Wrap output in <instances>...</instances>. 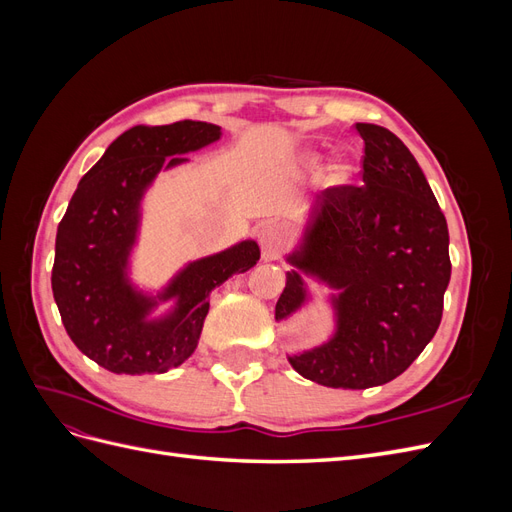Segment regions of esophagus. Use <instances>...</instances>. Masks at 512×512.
Returning a JSON list of instances; mask_svg holds the SVG:
<instances>
[{
  "label": "esophagus",
  "instance_id": "esophagus-1",
  "mask_svg": "<svg viewBox=\"0 0 512 512\" xmlns=\"http://www.w3.org/2000/svg\"><path fill=\"white\" fill-rule=\"evenodd\" d=\"M260 245H262V254H265L267 260L280 258V254L286 247V230L275 222L265 224L260 228Z\"/></svg>",
  "mask_w": 512,
  "mask_h": 512
}]
</instances>
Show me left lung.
<instances>
[{"instance_id": "8db88e82", "label": "left lung", "mask_w": 512, "mask_h": 512, "mask_svg": "<svg viewBox=\"0 0 512 512\" xmlns=\"http://www.w3.org/2000/svg\"><path fill=\"white\" fill-rule=\"evenodd\" d=\"M363 185L318 194L301 252L288 260L342 290L333 299L337 333L290 365L331 389H369L395 380L436 335L451 280L446 218L410 149L386 128L356 123ZM305 301L290 271L275 305L282 320Z\"/></svg>"}]
</instances>
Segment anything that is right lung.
<instances>
[{
	"instance_id": "obj_1",
	"label": "right lung",
	"mask_w": 512,
	"mask_h": 512,
	"mask_svg": "<svg viewBox=\"0 0 512 512\" xmlns=\"http://www.w3.org/2000/svg\"><path fill=\"white\" fill-rule=\"evenodd\" d=\"M218 138L220 126L190 119L123 132L79 181L57 226L51 286L61 322L74 346L113 374H164L181 365L198 346L209 292L260 258L258 245L243 241L192 262L160 294L177 297L164 320H147L156 301L126 280L147 185L162 166H177L183 153Z\"/></svg>"
}]
</instances>
